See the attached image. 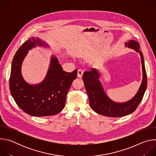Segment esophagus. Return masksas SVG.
<instances>
[{
	"label": "esophagus",
	"instance_id": "34e87169",
	"mask_svg": "<svg viewBox=\"0 0 156 156\" xmlns=\"http://www.w3.org/2000/svg\"><path fill=\"white\" fill-rule=\"evenodd\" d=\"M83 75V71L82 70H81V69H79V70H78V73H77L78 77L80 78H81L82 77Z\"/></svg>",
	"mask_w": 156,
	"mask_h": 156
}]
</instances>
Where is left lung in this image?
I'll list each match as a JSON object with an SVG mask.
<instances>
[{
	"instance_id": "8db88e82",
	"label": "left lung",
	"mask_w": 156,
	"mask_h": 156,
	"mask_svg": "<svg viewBox=\"0 0 156 156\" xmlns=\"http://www.w3.org/2000/svg\"><path fill=\"white\" fill-rule=\"evenodd\" d=\"M125 46L140 53L143 75L141 84L137 94L131 100L125 103L119 104L111 101L105 95L99 80V73L96 69H92L91 71L85 72L83 80L90 105L94 112L99 114L110 117H120L129 115L137 108L144 94L147 87V75L143 54L140 50V44L134 40H130L126 42Z\"/></svg>"
}]
</instances>
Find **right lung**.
I'll use <instances>...</instances> for the list:
<instances>
[{"label": "right lung", "instance_id": "add662e5", "mask_svg": "<svg viewBox=\"0 0 156 156\" xmlns=\"http://www.w3.org/2000/svg\"><path fill=\"white\" fill-rule=\"evenodd\" d=\"M36 45L44 44L39 38L31 37L16 51L12 64L10 91L16 104L27 114L35 117L54 115L64 108L66 95L78 71H63L58 60L53 57L45 80L37 85H30L21 75V66L28 51Z\"/></svg>", "mask_w": 156, "mask_h": 156}]
</instances>
